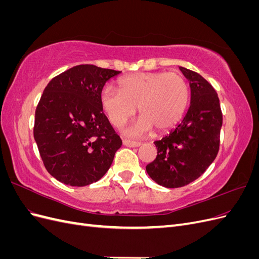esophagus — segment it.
Here are the masks:
<instances>
[{
  "label": "esophagus",
  "instance_id": "esophagus-1",
  "mask_svg": "<svg viewBox=\"0 0 259 259\" xmlns=\"http://www.w3.org/2000/svg\"><path fill=\"white\" fill-rule=\"evenodd\" d=\"M123 145L126 147H139L142 145V143L134 142V140H130V139H123Z\"/></svg>",
  "mask_w": 259,
  "mask_h": 259
}]
</instances>
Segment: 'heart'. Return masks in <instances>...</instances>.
Masks as SVG:
<instances>
[{
  "instance_id": "obj_1",
  "label": "heart",
  "mask_w": 259,
  "mask_h": 259,
  "mask_svg": "<svg viewBox=\"0 0 259 259\" xmlns=\"http://www.w3.org/2000/svg\"><path fill=\"white\" fill-rule=\"evenodd\" d=\"M120 91L106 85L100 92L101 108L113 126L120 127L136 113L140 120L126 130L132 136L154 127L166 131L182 119L190 98L187 80L177 72H140L122 77Z\"/></svg>"
}]
</instances>
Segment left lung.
<instances>
[{
  "label": "left lung",
  "mask_w": 259,
  "mask_h": 259,
  "mask_svg": "<svg viewBox=\"0 0 259 259\" xmlns=\"http://www.w3.org/2000/svg\"><path fill=\"white\" fill-rule=\"evenodd\" d=\"M190 84V107L177 127L154 145L156 158L146 166L156 184L179 188L199 178L215 160L223 113L213 86L199 73L179 67Z\"/></svg>",
  "instance_id": "left-lung-1"
}]
</instances>
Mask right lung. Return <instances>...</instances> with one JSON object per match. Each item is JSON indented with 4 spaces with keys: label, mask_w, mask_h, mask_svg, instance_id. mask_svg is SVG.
Here are the masks:
<instances>
[{
    "label": "right lung",
    "mask_w": 259,
    "mask_h": 259,
    "mask_svg": "<svg viewBox=\"0 0 259 259\" xmlns=\"http://www.w3.org/2000/svg\"><path fill=\"white\" fill-rule=\"evenodd\" d=\"M119 73L79 65L45 88L35 110L33 136L45 168L58 182L88 186L110 168L122 140L103 112L100 92Z\"/></svg>",
    "instance_id": "obj_1"
}]
</instances>
